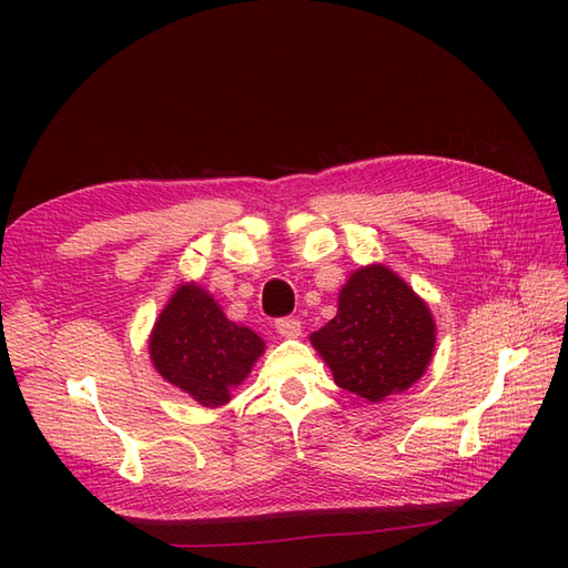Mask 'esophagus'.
<instances>
[{"label":"esophagus","instance_id":"obj_1","mask_svg":"<svg viewBox=\"0 0 568 568\" xmlns=\"http://www.w3.org/2000/svg\"><path fill=\"white\" fill-rule=\"evenodd\" d=\"M275 329L281 336H285V339H297L300 334H303V324H300L297 317H281L275 320Z\"/></svg>","mask_w":568,"mask_h":568}]
</instances>
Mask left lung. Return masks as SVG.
Segmentation results:
<instances>
[{
    "mask_svg": "<svg viewBox=\"0 0 568 568\" xmlns=\"http://www.w3.org/2000/svg\"><path fill=\"white\" fill-rule=\"evenodd\" d=\"M339 388L371 403L422 378L434 352L429 307L385 265L356 271L339 312L310 336Z\"/></svg>",
    "mask_w": 568,
    "mask_h": 568,
    "instance_id": "left-lung-1",
    "label": "left lung"
}]
</instances>
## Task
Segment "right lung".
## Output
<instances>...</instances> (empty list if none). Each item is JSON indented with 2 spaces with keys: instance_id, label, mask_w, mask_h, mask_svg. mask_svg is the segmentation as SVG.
<instances>
[{
  "instance_id": "right-lung-1",
  "label": "right lung",
  "mask_w": 568,
  "mask_h": 568,
  "mask_svg": "<svg viewBox=\"0 0 568 568\" xmlns=\"http://www.w3.org/2000/svg\"><path fill=\"white\" fill-rule=\"evenodd\" d=\"M149 352L155 371L204 407L229 403V390L248 376L263 339L229 322L200 285H183L155 322Z\"/></svg>"
}]
</instances>
